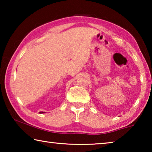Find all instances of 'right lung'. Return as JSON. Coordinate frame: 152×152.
Masks as SVG:
<instances>
[{
  "instance_id": "obj_1",
  "label": "right lung",
  "mask_w": 152,
  "mask_h": 152,
  "mask_svg": "<svg viewBox=\"0 0 152 152\" xmlns=\"http://www.w3.org/2000/svg\"><path fill=\"white\" fill-rule=\"evenodd\" d=\"M44 113V112H39V113Z\"/></svg>"
}]
</instances>
